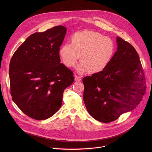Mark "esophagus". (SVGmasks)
<instances>
[{
  "label": "esophagus",
  "instance_id": "34e87169",
  "mask_svg": "<svg viewBox=\"0 0 152 152\" xmlns=\"http://www.w3.org/2000/svg\"><path fill=\"white\" fill-rule=\"evenodd\" d=\"M82 80V78L80 76H78V75H75V81H81Z\"/></svg>",
  "mask_w": 152,
  "mask_h": 152
}]
</instances>
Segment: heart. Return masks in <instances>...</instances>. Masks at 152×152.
Segmentation results:
<instances>
[{"instance_id":"obj_1","label":"heart","mask_w":152,"mask_h":152,"mask_svg":"<svg viewBox=\"0 0 152 152\" xmlns=\"http://www.w3.org/2000/svg\"><path fill=\"white\" fill-rule=\"evenodd\" d=\"M113 53L112 40L92 31L75 33L71 38V44H63L59 51L63 63L68 67L75 65L80 56L81 63L76 68L80 74L88 71L91 73L102 71L108 64Z\"/></svg>"}]
</instances>
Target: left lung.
I'll use <instances>...</instances> for the list:
<instances>
[{
	"instance_id": "8db88e82",
	"label": "left lung",
	"mask_w": 152,
	"mask_h": 152,
	"mask_svg": "<svg viewBox=\"0 0 152 152\" xmlns=\"http://www.w3.org/2000/svg\"><path fill=\"white\" fill-rule=\"evenodd\" d=\"M117 51L102 71L83 79L84 101L95 119L108 123L131 111L143 96L144 72L134 48L116 37Z\"/></svg>"
}]
</instances>
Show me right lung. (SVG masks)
<instances>
[{
	"instance_id": "right-lung-1",
	"label": "right lung",
	"mask_w": 152,
	"mask_h": 152,
	"mask_svg": "<svg viewBox=\"0 0 152 152\" xmlns=\"http://www.w3.org/2000/svg\"><path fill=\"white\" fill-rule=\"evenodd\" d=\"M66 32L64 26H57L35 33L11 58L9 74L12 99L33 119L44 120L54 115L61 107L64 89L74 82L73 72L60 63V47ZM143 89L144 95L145 86Z\"/></svg>"
}]
</instances>
